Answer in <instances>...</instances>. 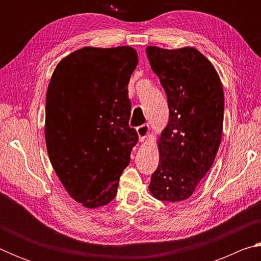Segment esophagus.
Instances as JSON below:
<instances>
[{"mask_svg": "<svg viewBox=\"0 0 261 261\" xmlns=\"http://www.w3.org/2000/svg\"><path fill=\"white\" fill-rule=\"evenodd\" d=\"M137 134H138V138L140 143H143V141L147 138V136L149 135V126L147 124H144V125H140L137 127Z\"/></svg>", "mask_w": 261, "mask_h": 261, "instance_id": "obj_1", "label": "esophagus"}]
</instances>
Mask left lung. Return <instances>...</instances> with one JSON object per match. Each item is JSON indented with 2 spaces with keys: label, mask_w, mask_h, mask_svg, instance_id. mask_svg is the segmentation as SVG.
<instances>
[{
  "label": "left lung",
  "mask_w": 261,
  "mask_h": 261,
  "mask_svg": "<svg viewBox=\"0 0 261 261\" xmlns=\"http://www.w3.org/2000/svg\"><path fill=\"white\" fill-rule=\"evenodd\" d=\"M146 54L169 107V121L159 137L160 160L148 189L158 200L183 201L208 173L220 147L223 87L214 65L196 48L148 46Z\"/></svg>",
  "instance_id": "obj_1"
}]
</instances>
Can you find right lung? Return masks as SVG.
I'll use <instances>...</instances> for the list:
<instances>
[{
    "instance_id": "1",
    "label": "right lung",
    "mask_w": 261,
    "mask_h": 261,
    "mask_svg": "<svg viewBox=\"0 0 261 261\" xmlns=\"http://www.w3.org/2000/svg\"><path fill=\"white\" fill-rule=\"evenodd\" d=\"M136 49L84 47L59 62L46 94L45 139L57 177L87 208L112 201L138 135L129 126Z\"/></svg>"
}]
</instances>
